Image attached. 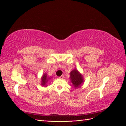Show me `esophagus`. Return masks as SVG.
<instances>
[{
    "instance_id": "1",
    "label": "esophagus",
    "mask_w": 126,
    "mask_h": 126,
    "mask_svg": "<svg viewBox=\"0 0 126 126\" xmlns=\"http://www.w3.org/2000/svg\"><path fill=\"white\" fill-rule=\"evenodd\" d=\"M59 79H63V75H62L61 76H60V77H59Z\"/></svg>"
}]
</instances>
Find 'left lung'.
<instances>
[{"mask_svg": "<svg viewBox=\"0 0 126 126\" xmlns=\"http://www.w3.org/2000/svg\"><path fill=\"white\" fill-rule=\"evenodd\" d=\"M70 79L72 85L75 88H77L80 87L81 83L83 82V78L82 75L79 73L77 69H74L70 73Z\"/></svg>", "mask_w": 126, "mask_h": 126, "instance_id": "left-lung-1", "label": "left lung"}]
</instances>
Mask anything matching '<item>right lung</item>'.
Segmentation results:
<instances>
[{
    "label": "right lung",
    "instance_id": "obj_1",
    "mask_svg": "<svg viewBox=\"0 0 126 126\" xmlns=\"http://www.w3.org/2000/svg\"><path fill=\"white\" fill-rule=\"evenodd\" d=\"M50 79L51 78L48 77L46 74H44L43 75V77L41 78V85L43 86L47 87V83Z\"/></svg>",
    "mask_w": 126,
    "mask_h": 126
}]
</instances>
